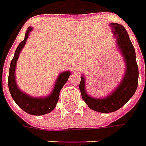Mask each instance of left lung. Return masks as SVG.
<instances>
[{
  "label": "left lung",
  "instance_id": "8db88e82",
  "mask_svg": "<svg viewBox=\"0 0 146 146\" xmlns=\"http://www.w3.org/2000/svg\"><path fill=\"white\" fill-rule=\"evenodd\" d=\"M110 25L116 36L118 48L125 62V75L115 91L105 98H94L88 94L85 90V78L84 76H81L80 83V90L83 100L90 109L101 113H110L120 109L133 96L138 85L139 70L136 53L129 36L123 25L115 23H111Z\"/></svg>",
  "mask_w": 146,
  "mask_h": 146
}]
</instances>
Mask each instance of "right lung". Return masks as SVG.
Returning <instances> with one entry per match:
<instances>
[{
  "mask_svg": "<svg viewBox=\"0 0 146 146\" xmlns=\"http://www.w3.org/2000/svg\"><path fill=\"white\" fill-rule=\"evenodd\" d=\"M31 30H32L31 27H28L27 31H26L24 40L20 43L15 50L14 56L10 62V66L9 70L8 85L9 93L12 96V98L21 109L30 115H43L51 112L55 108L56 105L58 102L59 93L63 87V85L68 80V78L70 76V72L64 71L59 75L54 84L53 92L48 97L38 98H32L20 90L16 84V80H15L16 63L19 58L20 52L22 48L24 47L27 39Z\"/></svg>",
  "mask_w": 146,
  "mask_h": 146,
  "instance_id": "obj_1",
  "label": "right lung"
}]
</instances>
